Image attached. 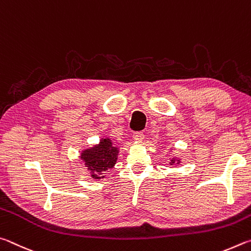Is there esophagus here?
Returning <instances> with one entry per match:
<instances>
[{"label": "esophagus", "instance_id": "esophagus-1", "mask_svg": "<svg viewBox=\"0 0 251 251\" xmlns=\"http://www.w3.org/2000/svg\"><path fill=\"white\" fill-rule=\"evenodd\" d=\"M133 139L135 140V141H142V140L144 139L143 132H134L133 133Z\"/></svg>", "mask_w": 251, "mask_h": 251}]
</instances>
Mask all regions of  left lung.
I'll return each mask as SVG.
<instances>
[{"label":"left lung","instance_id":"left-lung-1","mask_svg":"<svg viewBox=\"0 0 251 251\" xmlns=\"http://www.w3.org/2000/svg\"><path fill=\"white\" fill-rule=\"evenodd\" d=\"M181 163V159H176V157H172V159H171V162H170V165H173V164H179Z\"/></svg>","mask_w":251,"mask_h":251}]
</instances>
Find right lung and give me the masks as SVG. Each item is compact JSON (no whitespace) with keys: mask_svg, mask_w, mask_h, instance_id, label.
I'll use <instances>...</instances> for the list:
<instances>
[{"mask_svg":"<svg viewBox=\"0 0 251 251\" xmlns=\"http://www.w3.org/2000/svg\"><path fill=\"white\" fill-rule=\"evenodd\" d=\"M119 148L114 147L110 138H102L99 144L81 151L82 160L87 171H89L90 177L94 179L104 178V172L111 169L117 163Z\"/></svg>","mask_w":251,"mask_h":251,"instance_id":"right-lung-1","label":"right lung"}]
</instances>
